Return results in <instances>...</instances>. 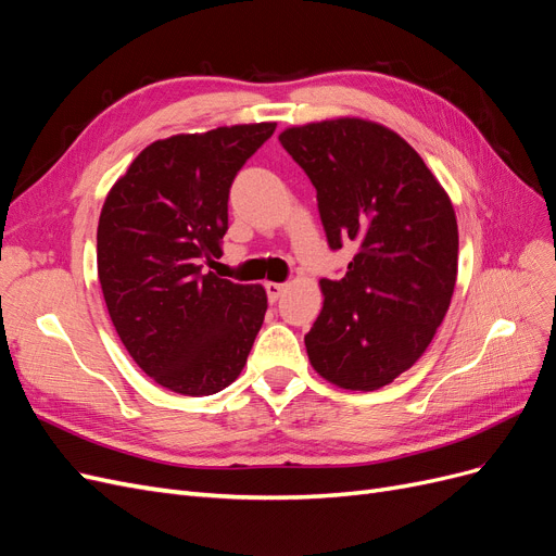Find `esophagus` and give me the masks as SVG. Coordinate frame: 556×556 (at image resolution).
Wrapping results in <instances>:
<instances>
[{
  "instance_id": "1",
  "label": "esophagus",
  "mask_w": 556,
  "mask_h": 556,
  "mask_svg": "<svg viewBox=\"0 0 556 556\" xmlns=\"http://www.w3.org/2000/svg\"><path fill=\"white\" fill-rule=\"evenodd\" d=\"M264 290H266V296H268V301H271V304H276V301L280 299V294L285 292V285L282 282H264Z\"/></svg>"
}]
</instances>
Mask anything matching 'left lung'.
Segmentation results:
<instances>
[{
  "instance_id": "1",
  "label": "left lung",
  "mask_w": 556,
  "mask_h": 556,
  "mask_svg": "<svg viewBox=\"0 0 556 556\" xmlns=\"http://www.w3.org/2000/svg\"><path fill=\"white\" fill-rule=\"evenodd\" d=\"M280 143L317 190L331 250L355 241L341 280H319L308 359L343 390L374 392L425 355L457 282L452 201L413 146L362 117L290 127Z\"/></svg>"
}]
</instances>
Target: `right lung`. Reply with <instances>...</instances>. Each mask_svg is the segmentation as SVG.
<instances>
[{"label": "right lung", "instance_id": "obj_1", "mask_svg": "<svg viewBox=\"0 0 556 556\" xmlns=\"http://www.w3.org/2000/svg\"><path fill=\"white\" fill-rule=\"evenodd\" d=\"M276 123L176 134L143 148L111 188L97 274L111 323L141 371L185 396L225 390L264 323L262 285L217 278L227 201Z\"/></svg>", "mask_w": 556, "mask_h": 556}]
</instances>
